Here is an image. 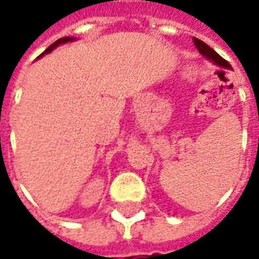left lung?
Masks as SVG:
<instances>
[{
  "mask_svg": "<svg viewBox=\"0 0 259 259\" xmlns=\"http://www.w3.org/2000/svg\"><path fill=\"white\" fill-rule=\"evenodd\" d=\"M193 41H194V46L197 47V50L200 51V54L202 57H205L206 59H209L211 62H213V64L218 65V66H221V68L232 69V66H230V64H229L228 61L223 59L218 53H215L209 46H206L205 42L201 41L198 38H195V37H193Z\"/></svg>",
  "mask_w": 259,
  "mask_h": 259,
  "instance_id": "obj_1",
  "label": "left lung"
}]
</instances>
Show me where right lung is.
<instances>
[{"label": "right lung", "mask_w": 259, "mask_h": 259, "mask_svg": "<svg viewBox=\"0 0 259 259\" xmlns=\"http://www.w3.org/2000/svg\"><path fill=\"white\" fill-rule=\"evenodd\" d=\"M73 40H74L73 37H64V38H59V40H57V41L54 42V44H51V46H50V47H48L47 50H46V51H44V53H42L41 55H40V57H38V58H41L44 54L51 53L54 48H57V47H58V46H61V44H65V42H68V41H73Z\"/></svg>", "instance_id": "add662e5"}]
</instances>
